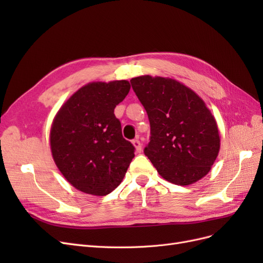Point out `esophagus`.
Instances as JSON below:
<instances>
[{
    "instance_id": "obj_1",
    "label": "esophagus",
    "mask_w": 263,
    "mask_h": 263,
    "mask_svg": "<svg viewBox=\"0 0 263 263\" xmlns=\"http://www.w3.org/2000/svg\"><path fill=\"white\" fill-rule=\"evenodd\" d=\"M133 145L135 146V148H136L137 153H140V151H141V142H140V140L138 138H135L133 140Z\"/></svg>"
}]
</instances>
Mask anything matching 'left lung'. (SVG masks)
Listing matches in <instances>:
<instances>
[{
	"label": "left lung",
	"instance_id": "left-lung-1",
	"mask_svg": "<svg viewBox=\"0 0 263 263\" xmlns=\"http://www.w3.org/2000/svg\"><path fill=\"white\" fill-rule=\"evenodd\" d=\"M130 83L150 123L144 153L160 176L178 185L206 176L220 140L216 121L203 100L172 79L141 76Z\"/></svg>",
	"mask_w": 263,
	"mask_h": 263
}]
</instances>
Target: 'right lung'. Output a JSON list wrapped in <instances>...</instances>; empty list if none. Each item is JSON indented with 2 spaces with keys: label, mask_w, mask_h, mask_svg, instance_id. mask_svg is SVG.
<instances>
[{
  "label": "right lung",
  "mask_w": 263,
  "mask_h": 263,
  "mask_svg": "<svg viewBox=\"0 0 263 263\" xmlns=\"http://www.w3.org/2000/svg\"><path fill=\"white\" fill-rule=\"evenodd\" d=\"M128 81L93 82L77 91L50 130L53 160L67 181L84 193L104 196L123 181L135 147L122 134L114 109L128 94Z\"/></svg>",
  "instance_id": "add662e5"
}]
</instances>
